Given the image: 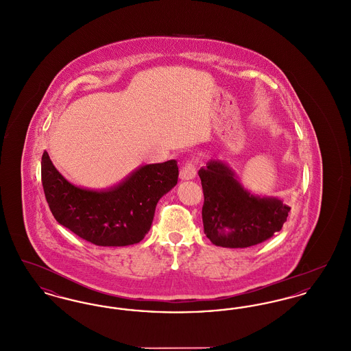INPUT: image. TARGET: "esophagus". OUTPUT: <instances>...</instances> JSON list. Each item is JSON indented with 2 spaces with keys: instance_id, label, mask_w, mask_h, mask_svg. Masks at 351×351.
Returning a JSON list of instances; mask_svg holds the SVG:
<instances>
[{
  "instance_id": "34e87169",
  "label": "esophagus",
  "mask_w": 351,
  "mask_h": 351,
  "mask_svg": "<svg viewBox=\"0 0 351 351\" xmlns=\"http://www.w3.org/2000/svg\"><path fill=\"white\" fill-rule=\"evenodd\" d=\"M196 173H197V168H196L195 162L188 160L180 171V179L182 180H192V179L196 178Z\"/></svg>"
}]
</instances>
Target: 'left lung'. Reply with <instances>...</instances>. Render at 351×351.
<instances>
[{"instance_id":"8db88e82","label":"left lung","mask_w":351,"mask_h":351,"mask_svg":"<svg viewBox=\"0 0 351 351\" xmlns=\"http://www.w3.org/2000/svg\"><path fill=\"white\" fill-rule=\"evenodd\" d=\"M199 176L204 192V233L213 245L245 249L282 230L291 208L276 197L250 193L226 162L209 160Z\"/></svg>"}]
</instances>
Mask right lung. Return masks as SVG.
<instances>
[{
	"mask_svg": "<svg viewBox=\"0 0 351 351\" xmlns=\"http://www.w3.org/2000/svg\"><path fill=\"white\" fill-rule=\"evenodd\" d=\"M175 159L136 168L106 189L69 183L55 168L47 151L42 155V184L55 219L97 246H129L149 233L158 201L176 184Z\"/></svg>",
	"mask_w": 351,
	"mask_h": 351,
	"instance_id": "obj_1",
	"label": "right lung"
}]
</instances>
